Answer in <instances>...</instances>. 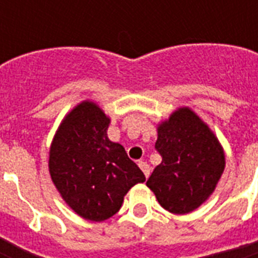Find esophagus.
<instances>
[{
  "label": "esophagus",
  "mask_w": 258,
  "mask_h": 258,
  "mask_svg": "<svg viewBox=\"0 0 258 258\" xmlns=\"http://www.w3.org/2000/svg\"><path fill=\"white\" fill-rule=\"evenodd\" d=\"M138 166H139V167H141V170L142 171H143V174H145L146 175V178H149V175H150V166L147 165V163H146V162H139V163H138Z\"/></svg>",
  "instance_id": "34e87169"
}]
</instances>
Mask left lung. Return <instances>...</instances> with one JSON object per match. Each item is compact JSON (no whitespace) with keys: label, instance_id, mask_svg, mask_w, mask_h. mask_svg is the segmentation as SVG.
<instances>
[{"label":"left lung","instance_id":"obj_1","mask_svg":"<svg viewBox=\"0 0 258 258\" xmlns=\"http://www.w3.org/2000/svg\"><path fill=\"white\" fill-rule=\"evenodd\" d=\"M155 149L162 157L147 180L163 209L186 214L212 196L225 169V154L209 125L182 107L158 125Z\"/></svg>","mask_w":258,"mask_h":258}]
</instances>
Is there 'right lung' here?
<instances>
[{
	"label": "right lung",
	"mask_w": 258,
	"mask_h": 258,
	"mask_svg": "<svg viewBox=\"0 0 258 258\" xmlns=\"http://www.w3.org/2000/svg\"><path fill=\"white\" fill-rule=\"evenodd\" d=\"M111 123L93 101H82L62 119L49 150V174L67 205L84 220L101 222L116 214L145 174L124 147L107 137Z\"/></svg>",
	"instance_id": "add662e5"
}]
</instances>
